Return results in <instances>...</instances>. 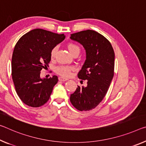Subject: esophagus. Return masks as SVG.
Returning <instances> with one entry per match:
<instances>
[{
	"instance_id": "obj_1",
	"label": "esophagus",
	"mask_w": 146,
	"mask_h": 146,
	"mask_svg": "<svg viewBox=\"0 0 146 146\" xmlns=\"http://www.w3.org/2000/svg\"><path fill=\"white\" fill-rule=\"evenodd\" d=\"M58 80H60V81H67L68 80V79L67 78H63V77H59L58 78Z\"/></svg>"
}]
</instances>
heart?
I'll return each instance as SVG.
<instances>
[{
  "mask_svg": "<svg viewBox=\"0 0 146 146\" xmlns=\"http://www.w3.org/2000/svg\"><path fill=\"white\" fill-rule=\"evenodd\" d=\"M69 52L72 55L75 54H79L80 52V48L78 45H76L75 43H69L67 45ZM58 50L57 47H54L52 48V49L50 51V58H54L55 55H56V51ZM73 70V68L71 66H58L55 69V71L57 74L59 75L62 76L63 77H68L71 75V71Z\"/></svg>",
  "mask_w": 146,
  "mask_h": 146,
  "instance_id": "1",
  "label": "heart"
}]
</instances>
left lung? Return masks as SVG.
I'll return each mask as SVG.
<instances>
[{"instance_id": "left-lung-1", "label": "left lung", "mask_w": 146, "mask_h": 146, "mask_svg": "<svg viewBox=\"0 0 146 146\" xmlns=\"http://www.w3.org/2000/svg\"><path fill=\"white\" fill-rule=\"evenodd\" d=\"M70 38L86 50V60L78 77L87 81L86 86H78L71 94L70 101L77 110L88 111L101 102L109 88L114 77V49L107 39L92 30L72 34Z\"/></svg>"}]
</instances>
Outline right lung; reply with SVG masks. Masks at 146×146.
Listing matches in <instances>:
<instances>
[{
    "instance_id": "right-lung-1",
    "label": "right lung",
    "mask_w": 146,
    "mask_h": 146,
    "mask_svg": "<svg viewBox=\"0 0 146 146\" xmlns=\"http://www.w3.org/2000/svg\"><path fill=\"white\" fill-rule=\"evenodd\" d=\"M65 38L64 34L36 29L23 35L16 43L11 58V75L18 96L27 105L39 107L49 99L58 78L56 75L41 78L40 71L48 66L52 48Z\"/></svg>"
}]
</instances>
